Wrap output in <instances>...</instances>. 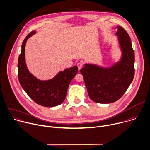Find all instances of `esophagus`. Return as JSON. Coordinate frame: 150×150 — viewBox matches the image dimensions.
Wrapping results in <instances>:
<instances>
[{"label": "esophagus", "instance_id": "1", "mask_svg": "<svg viewBox=\"0 0 150 150\" xmlns=\"http://www.w3.org/2000/svg\"><path fill=\"white\" fill-rule=\"evenodd\" d=\"M77 67H78L79 70H80L82 66H83V64H82L81 63H77Z\"/></svg>", "mask_w": 150, "mask_h": 150}]
</instances>
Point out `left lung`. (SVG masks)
<instances>
[{"label": "left lung", "mask_w": 150, "mask_h": 150, "mask_svg": "<svg viewBox=\"0 0 150 150\" xmlns=\"http://www.w3.org/2000/svg\"><path fill=\"white\" fill-rule=\"evenodd\" d=\"M119 47L121 55L110 67L85 63L80 70L89 98L99 103H110L120 99L134 77L135 54L131 38L125 30L117 26Z\"/></svg>", "instance_id": "8db88e82"}]
</instances>
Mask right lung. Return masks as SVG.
I'll return each instance as SVG.
<instances>
[{
  "instance_id": "right-lung-1",
  "label": "right lung",
  "mask_w": 150,
  "mask_h": 150,
  "mask_svg": "<svg viewBox=\"0 0 150 150\" xmlns=\"http://www.w3.org/2000/svg\"><path fill=\"white\" fill-rule=\"evenodd\" d=\"M35 34V31L30 33L22 42L18 62L19 81L26 94L35 103L45 107H54L65 100L69 86L77 74L78 68L74 66L66 69L48 80L37 78L29 71L25 60L26 41Z\"/></svg>"
}]
</instances>
